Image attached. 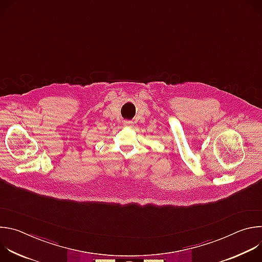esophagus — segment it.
I'll list each match as a JSON object with an SVG mask.
<instances>
[{"label":"esophagus","instance_id":"esophagus-1","mask_svg":"<svg viewBox=\"0 0 262 262\" xmlns=\"http://www.w3.org/2000/svg\"><path fill=\"white\" fill-rule=\"evenodd\" d=\"M124 125H125V126H133L134 123H133L132 121H125V122H124Z\"/></svg>","mask_w":262,"mask_h":262}]
</instances>
